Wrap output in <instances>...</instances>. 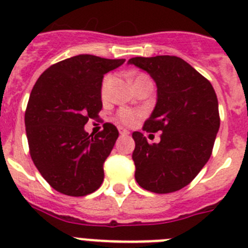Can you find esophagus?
<instances>
[{
    "mask_svg": "<svg viewBox=\"0 0 248 248\" xmlns=\"http://www.w3.org/2000/svg\"><path fill=\"white\" fill-rule=\"evenodd\" d=\"M119 133L122 135H129V133H130V131L126 130L125 128H122V126H119Z\"/></svg>",
    "mask_w": 248,
    "mask_h": 248,
    "instance_id": "1",
    "label": "esophagus"
}]
</instances>
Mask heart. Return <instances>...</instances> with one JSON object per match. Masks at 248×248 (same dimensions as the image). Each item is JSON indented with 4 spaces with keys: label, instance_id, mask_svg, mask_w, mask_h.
Returning a JSON list of instances; mask_svg holds the SVG:
<instances>
[{
    "label": "heart",
    "instance_id": "1",
    "mask_svg": "<svg viewBox=\"0 0 248 248\" xmlns=\"http://www.w3.org/2000/svg\"><path fill=\"white\" fill-rule=\"evenodd\" d=\"M113 80V76L111 74H108V76L104 77L102 83V97L105 98L108 95L109 87H110V83ZM149 79V77L145 76L143 73H138L135 74L134 78H133V83H134V87H138V85L143 84L144 82ZM143 117V111L138 110V109H130V108H120L119 110L115 114V119H117L118 123L123 124V125L131 126L137 124L140 120V118Z\"/></svg>",
    "mask_w": 248,
    "mask_h": 248
}]
</instances>
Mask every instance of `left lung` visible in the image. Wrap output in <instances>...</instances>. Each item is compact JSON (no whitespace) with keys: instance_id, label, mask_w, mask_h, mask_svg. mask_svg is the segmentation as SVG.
<instances>
[{"instance_id":"8db88e82","label":"left lung","mask_w":248,"mask_h":248,"mask_svg":"<svg viewBox=\"0 0 248 248\" xmlns=\"http://www.w3.org/2000/svg\"><path fill=\"white\" fill-rule=\"evenodd\" d=\"M148 72L157 87L154 111L143 130L163 131L159 144H149L134 131L135 180L143 189L169 194L194 180L209 161L220 128L218 102L211 83L175 56L129 59Z\"/></svg>"}]
</instances>
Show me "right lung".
<instances>
[{"instance_id": "add662e5", "label": "right lung", "mask_w": 248, "mask_h": 248, "mask_svg": "<svg viewBox=\"0 0 248 248\" xmlns=\"http://www.w3.org/2000/svg\"><path fill=\"white\" fill-rule=\"evenodd\" d=\"M125 59L79 54L50 65L37 79L25 113L30 154L45 180L68 196L92 194L104 180L105 159L119 137L105 123L98 134L84 125L102 110V82Z\"/></svg>"}]
</instances>
